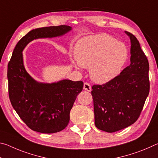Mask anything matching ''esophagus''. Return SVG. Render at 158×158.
<instances>
[{
    "mask_svg": "<svg viewBox=\"0 0 158 158\" xmlns=\"http://www.w3.org/2000/svg\"><path fill=\"white\" fill-rule=\"evenodd\" d=\"M84 89L85 90H87V91H89V92L91 91V90H92L91 85H90L89 83H87V82L84 83Z\"/></svg>",
    "mask_w": 158,
    "mask_h": 158,
    "instance_id": "1",
    "label": "esophagus"
}]
</instances>
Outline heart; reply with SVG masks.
I'll return each mask as SVG.
<instances>
[{"mask_svg":"<svg viewBox=\"0 0 158 158\" xmlns=\"http://www.w3.org/2000/svg\"><path fill=\"white\" fill-rule=\"evenodd\" d=\"M78 68H90V77L97 84H106L118 75L127 59L125 45L107 34L85 37L74 47Z\"/></svg>","mask_w":158,"mask_h":158,"instance_id":"heart-1","label":"heart"}]
</instances>
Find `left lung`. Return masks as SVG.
<instances>
[{"instance_id": "left-lung-1", "label": "left lung", "mask_w": 158, "mask_h": 158, "mask_svg": "<svg viewBox=\"0 0 158 158\" xmlns=\"http://www.w3.org/2000/svg\"><path fill=\"white\" fill-rule=\"evenodd\" d=\"M125 33L131 41L130 65L111 81L92 87L95 125L106 132L124 129L137 121L149 93L148 60L136 37Z\"/></svg>"}]
</instances>
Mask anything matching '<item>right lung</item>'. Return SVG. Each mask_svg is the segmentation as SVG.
Instances as JSON below:
<instances>
[{"label":"right lung","mask_w":158,"mask_h":158,"mask_svg":"<svg viewBox=\"0 0 158 158\" xmlns=\"http://www.w3.org/2000/svg\"><path fill=\"white\" fill-rule=\"evenodd\" d=\"M71 30L65 25L33 29L19 41L8 63L10 100L21 119L35 132L52 134L65 129L84 83L69 79L52 84L36 81L26 70L22 51L33 40L61 36Z\"/></svg>","instance_id":"add662e5"}]
</instances>
